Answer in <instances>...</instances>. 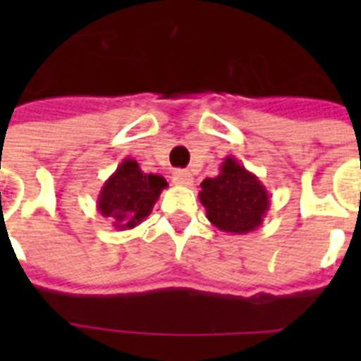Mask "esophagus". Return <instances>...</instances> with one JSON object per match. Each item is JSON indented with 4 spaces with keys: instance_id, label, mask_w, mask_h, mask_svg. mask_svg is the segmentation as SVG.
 I'll return each instance as SVG.
<instances>
[{
    "instance_id": "34e87169",
    "label": "esophagus",
    "mask_w": 361,
    "mask_h": 361,
    "mask_svg": "<svg viewBox=\"0 0 361 361\" xmlns=\"http://www.w3.org/2000/svg\"><path fill=\"white\" fill-rule=\"evenodd\" d=\"M172 180H174L176 185H183V187L192 185V176L189 174L187 170H176L174 176H172Z\"/></svg>"
}]
</instances>
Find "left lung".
<instances>
[{
    "instance_id": "left-lung-1",
    "label": "left lung",
    "mask_w": 361,
    "mask_h": 361,
    "mask_svg": "<svg viewBox=\"0 0 361 361\" xmlns=\"http://www.w3.org/2000/svg\"><path fill=\"white\" fill-rule=\"evenodd\" d=\"M198 192L206 208V217L219 231L228 234H247L262 225L269 209V195L262 181L240 164L226 157L219 174L206 178Z\"/></svg>"
}]
</instances>
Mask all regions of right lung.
<instances>
[{"label":"right lung","mask_w":361,"mask_h":361,"mask_svg":"<svg viewBox=\"0 0 361 361\" xmlns=\"http://www.w3.org/2000/svg\"><path fill=\"white\" fill-rule=\"evenodd\" d=\"M164 187L169 183L163 176L144 174L135 159H123L101 187L99 214L106 217L116 231H130L152 214Z\"/></svg>","instance_id":"right-lung-1"}]
</instances>
